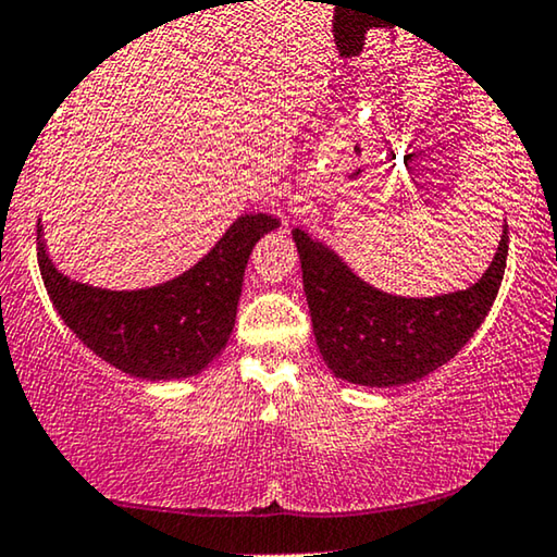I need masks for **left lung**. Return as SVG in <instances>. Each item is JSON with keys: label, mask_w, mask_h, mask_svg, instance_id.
<instances>
[{"label": "left lung", "mask_w": 557, "mask_h": 557, "mask_svg": "<svg viewBox=\"0 0 557 557\" xmlns=\"http://www.w3.org/2000/svg\"><path fill=\"white\" fill-rule=\"evenodd\" d=\"M320 356L343 381L404 386L451 360L495 302L507 264V226L495 260L469 289L436 297L381 293L348 270L323 242L293 230Z\"/></svg>", "instance_id": "8db88e82"}]
</instances>
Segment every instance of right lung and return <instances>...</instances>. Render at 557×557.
<instances>
[{
	"mask_svg": "<svg viewBox=\"0 0 557 557\" xmlns=\"http://www.w3.org/2000/svg\"><path fill=\"white\" fill-rule=\"evenodd\" d=\"M277 226V219L268 214L239 216L184 275L131 293L60 275L45 252L42 226H37V262L60 318L92 354L136 379H189L230 341L249 252Z\"/></svg>",
	"mask_w": 557,
	"mask_h": 557,
	"instance_id": "add662e5",
	"label": "right lung"
}]
</instances>
